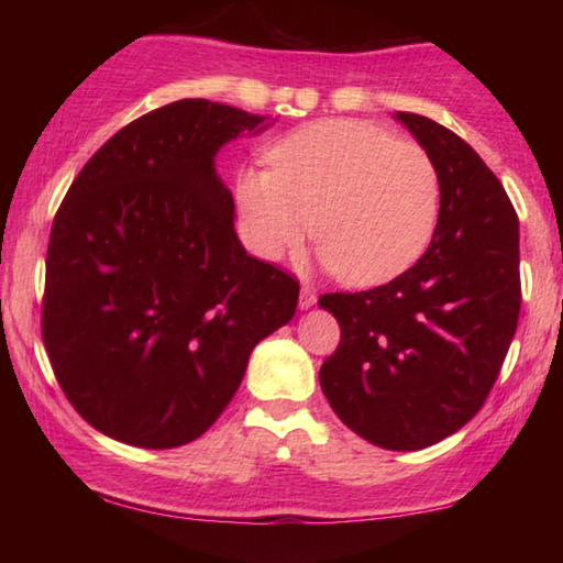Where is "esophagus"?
<instances>
[{
	"instance_id": "1",
	"label": "esophagus",
	"mask_w": 563,
	"mask_h": 563,
	"mask_svg": "<svg viewBox=\"0 0 563 563\" xmlns=\"http://www.w3.org/2000/svg\"><path fill=\"white\" fill-rule=\"evenodd\" d=\"M314 302H318L314 291L310 287H302V291H299V310H310Z\"/></svg>"
}]
</instances>
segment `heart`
<instances>
[{
  "label": "heart",
  "instance_id": "1",
  "mask_svg": "<svg viewBox=\"0 0 563 563\" xmlns=\"http://www.w3.org/2000/svg\"><path fill=\"white\" fill-rule=\"evenodd\" d=\"M268 164L233 181L238 238L261 261H279L312 230L322 266L372 287L407 272L435 233L433 158L372 122H312L274 143Z\"/></svg>",
  "mask_w": 563,
  "mask_h": 563
}]
</instances>
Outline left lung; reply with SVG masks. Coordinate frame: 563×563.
Masks as SVG:
<instances>
[{
	"instance_id": "obj_1",
	"label": "left lung",
	"mask_w": 563,
	"mask_h": 563,
	"mask_svg": "<svg viewBox=\"0 0 563 563\" xmlns=\"http://www.w3.org/2000/svg\"><path fill=\"white\" fill-rule=\"evenodd\" d=\"M395 118L438 168V225L397 279L318 299L341 325L320 387L353 433L418 451L464 428L495 387L520 314V230L472 145L422 114Z\"/></svg>"
}]
</instances>
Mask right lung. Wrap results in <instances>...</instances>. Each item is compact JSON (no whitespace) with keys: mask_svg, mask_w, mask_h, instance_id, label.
Here are the masks:
<instances>
[{"mask_svg":"<svg viewBox=\"0 0 563 563\" xmlns=\"http://www.w3.org/2000/svg\"><path fill=\"white\" fill-rule=\"evenodd\" d=\"M276 120L179 99L114 133L76 176L45 258L43 343L76 412L176 449L220 418L299 284L238 241L222 145Z\"/></svg>","mask_w":563,"mask_h":563,"instance_id":"obj_1","label":"right lung"}]
</instances>
